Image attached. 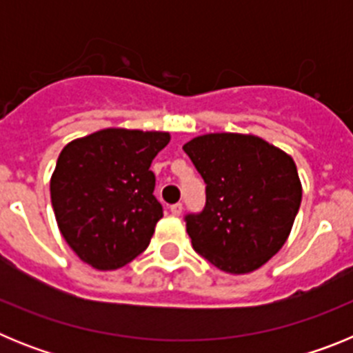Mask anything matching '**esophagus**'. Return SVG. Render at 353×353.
<instances>
[{"label":"esophagus","mask_w":353,"mask_h":353,"mask_svg":"<svg viewBox=\"0 0 353 353\" xmlns=\"http://www.w3.org/2000/svg\"><path fill=\"white\" fill-rule=\"evenodd\" d=\"M182 203H174V205H171L170 207V210H171V214L173 215H180L182 214Z\"/></svg>","instance_id":"34e87169"}]
</instances>
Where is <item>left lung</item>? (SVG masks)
Wrapping results in <instances>:
<instances>
[{"label":"left lung","instance_id":"8db88e82","mask_svg":"<svg viewBox=\"0 0 353 353\" xmlns=\"http://www.w3.org/2000/svg\"><path fill=\"white\" fill-rule=\"evenodd\" d=\"M207 183L185 217L192 248L228 274L260 269L285 245L302 199L292 155L252 134H203L183 145Z\"/></svg>","mask_w":353,"mask_h":353}]
</instances>
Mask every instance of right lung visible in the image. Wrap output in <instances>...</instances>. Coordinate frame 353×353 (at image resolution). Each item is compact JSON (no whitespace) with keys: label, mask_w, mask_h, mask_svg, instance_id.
Listing matches in <instances>:
<instances>
[{"label":"right lung","mask_w":353,"mask_h":353,"mask_svg":"<svg viewBox=\"0 0 353 353\" xmlns=\"http://www.w3.org/2000/svg\"><path fill=\"white\" fill-rule=\"evenodd\" d=\"M170 132L102 129L61 150L51 203L65 242L84 263L120 269L141 254L162 217L152 161Z\"/></svg>","instance_id":"right-lung-1"}]
</instances>
